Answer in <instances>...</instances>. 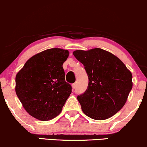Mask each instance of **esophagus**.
<instances>
[{"instance_id": "34e87169", "label": "esophagus", "mask_w": 147, "mask_h": 147, "mask_svg": "<svg viewBox=\"0 0 147 147\" xmlns=\"http://www.w3.org/2000/svg\"><path fill=\"white\" fill-rule=\"evenodd\" d=\"M71 86H72V88L74 89V88L76 87V83H74V84H72Z\"/></svg>"}]
</instances>
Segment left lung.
I'll return each mask as SVG.
<instances>
[{"instance_id": "8db88e82", "label": "left lung", "mask_w": 147, "mask_h": 147, "mask_svg": "<svg viewBox=\"0 0 147 147\" xmlns=\"http://www.w3.org/2000/svg\"><path fill=\"white\" fill-rule=\"evenodd\" d=\"M84 66L87 89L77 97L82 111L95 120H105L123 107L132 88V74L119 58L101 48L76 50Z\"/></svg>"}]
</instances>
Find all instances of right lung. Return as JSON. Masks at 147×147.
Here are the masks:
<instances>
[{
    "instance_id": "add662e5",
    "label": "right lung",
    "mask_w": 147,
    "mask_h": 147,
    "mask_svg": "<svg viewBox=\"0 0 147 147\" xmlns=\"http://www.w3.org/2000/svg\"><path fill=\"white\" fill-rule=\"evenodd\" d=\"M69 54L67 50L48 49L28 59L16 75V95L26 111L38 120L59 115L71 93L63 67Z\"/></svg>"
}]
</instances>
